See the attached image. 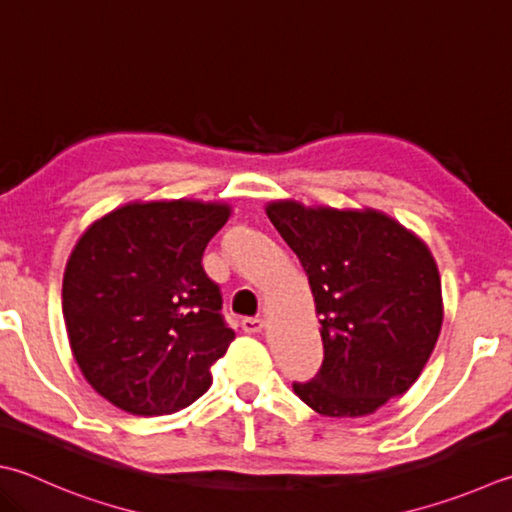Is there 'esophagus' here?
Returning a JSON list of instances; mask_svg holds the SVG:
<instances>
[{
	"mask_svg": "<svg viewBox=\"0 0 512 512\" xmlns=\"http://www.w3.org/2000/svg\"><path fill=\"white\" fill-rule=\"evenodd\" d=\"M243 330L247 332V334H260L265 330V321L263 318H243Z\"/></svg>",
	"mask_w": 512,
	"mask_h": 512,
	"instance_id": "obj_1",
	"label": "esophagus"
}]
</instances>
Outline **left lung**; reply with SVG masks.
<instances>
[{
  "mask_svg": "<svg viewBox=\"0 0 512 512\" xmlns=\"http://www.w3.org/2000/svg\"><path fill=\"white\" fill-rule=\"evenodd\" d=\"M267 218L301 260L321 316L323 365L296 397L323 417H365L408 392L443 323L428 245L376 209L267 202Z\"/></svg>",
  "mask_w": 512,
  "mask_h": 512,
  "instance_id": "obj_1",
  "label": "left lung"
}]
</instances>
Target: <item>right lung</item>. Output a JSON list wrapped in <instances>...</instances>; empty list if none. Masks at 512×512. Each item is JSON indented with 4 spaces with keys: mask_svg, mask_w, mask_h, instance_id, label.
<instances>
[{
    "mask_svg": "<svg viewBox=\"0 0 512 512\" xmlns=\"http://www.w3.org/2000/svg\"><path fill=\"white\" fill-rule=\"evenodd\" d=\"M227 202L151 200L109 211L77 240L62 283L71 352L115 408L156 417L187 408L234 341L202 252Z\"/></svg>",
    "mask_w": 512,
    "mask_h": 512,
    "instance_id": "1",
    "label": "right lung"
}]
</instances>
